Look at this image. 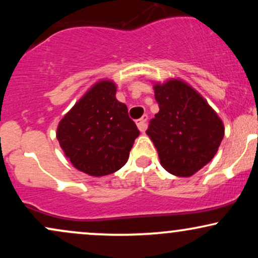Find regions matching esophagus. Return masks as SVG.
Listing matches in <instances>:
<instances>
[{"instance_id": "obj_1", "label": "esophagus", "mask_w": 258, "mask_h": 258, "mask_svg": "<svg viewBox=\"0 0 258 258\" xmlns=\"http://www.w3.org/2000/svg\"><path fill=\"white\" fill-rule=\"evenodd\" d=\"M148 116L147 115H144V116H142L141 119L139 120H137V126H138V128H139V131L141 132H144L147 130V127H148Z\"/></svg>"}]
</instances>
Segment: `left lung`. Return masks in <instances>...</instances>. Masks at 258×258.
<instances>
[{"instance_id":"8db88e82","label":"left lung","mask_w":258,"mask_h":258,"mask_svg":"<svg viewBox=\"0 0 258 258\" xmlns=\"http://www.w3.org/2000/svg\"><path fill=\"white\" fill-rule=\"evenodd\" d=\"M160 110L147 135L160 164L177 177H190L211 161L224 136L220 116L206 99L180 79L154 85Z\"/></svg>"}]
</instances>
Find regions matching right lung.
Segmentation results:
<instances>
[{
  "label": "right lung",
  "instance_id": "add662e5",
  "mask_svg": "<svg viewBox=\"0 0 258 258\" xmlns=\"http://www.w3.org/2000/svg\"><path fill=\"white\" fill-rule=\"evenodd\" d=\"M115 96V82L100 80L59 121V146L74 167L90 176L120 170L139 136L126 104Z\"/></svg>",
  "mask_w": 258,
  "mask_h": 258
}]
</instances>
